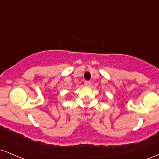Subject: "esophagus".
Masks as SVG:
<instances>
[{
	"label": "esophagus",
	"mask_w": 159,
	"mask_h": 159,
	"mask_svg": "<svg viewBox=\"0 0 159 159\" xmlns=\"http://www.w3.org/2000/svg\"><path fill=\"white\" fill-rule=\"evenodd\" d=\"M85 85L87 86V87H89V86H91V82H90V81H85Z\"/></svg>",
	"instance_id": "esophagus-1"
}]
</instances>
